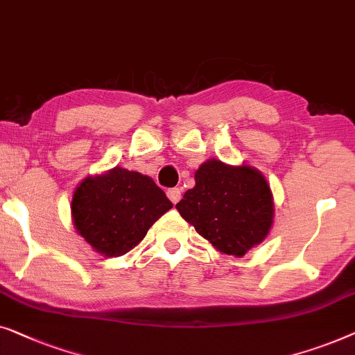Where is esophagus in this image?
<instances>
[{
    "label": "esophagus",
    "mask_w": 355,
    "mask_h": 355,
    "mask_svg": "<svg viewBox=\"0 0 355 355\" xmlns=\"http://www.w3.org/2000/svg\"><path fill=\"white\" fill-rule=\"evenodd\" d=\"M167 196L173 204H177L180 201V198H182V189H180V188L167 189Z\"/></svg>",
    "instance_id": "obj_1"
}]
</instances>
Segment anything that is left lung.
<instances>
[{
    "instance_id": "obj_1",
    "label": "left lung",
    "mask_w": 355,
    "mask_h": 355,
    "mask_svg": "<svg viewBox=\"0 0 355 355\" xmlns=\"http://www.w3.org/2000/svg\"><path fill=\"white\" fill-rule=\"evenodd\" d=\"M194 180L175 207L202 238L232 256H244L263 241L273 222V199L261 172L211 159Z\"/></svg>"
}]
</instances>
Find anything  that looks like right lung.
Masks as SVG:
<instances>
[{
	"mask_svg": "<svg viewBox=\"0 0 355 355\" xmlns=\"http://www.w3.org/2000/svg\"><path fill=\"white\" fill-rule=\"evenodd\" d=\"M168 209L172 202L153 178L121 167L85 178L72 199L77 232L107 257L137 248Z\"/></svg>",
	"mask_w": 355,
	"mask_h": 355,
	"instance_id": "1",
	"label": "right lung"
}]
</instances>
